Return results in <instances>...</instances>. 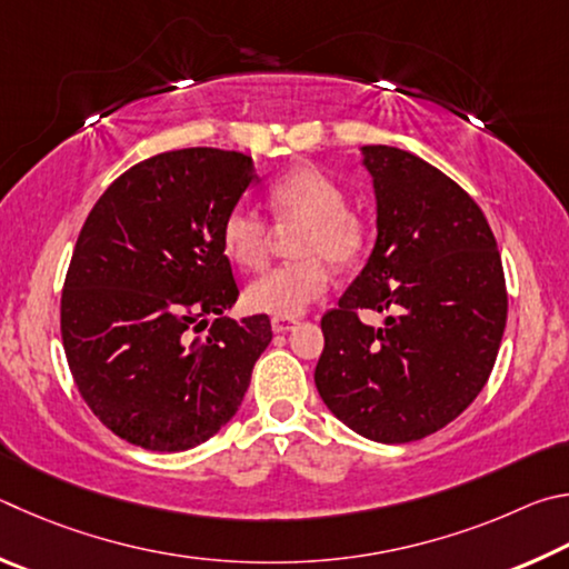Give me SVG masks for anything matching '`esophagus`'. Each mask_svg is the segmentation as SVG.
Masks as SVG:
<instances>
[{
  "label": "esophagus",
  "instance_id": "34e87169",
  "mask_svg": "<svg viewBox=\"0 0 569 569\" xmlns=\"http://www.w3.org/2000/svg\"><path fill=\"white\" fill-rule=\"evenodd\" d=\"M295 325H297V320H292V317H274L272 320V332H290V330H295Z\"/></svg>",
  "mask_w": 569,
  "mask_h": 569
}]
</instances>
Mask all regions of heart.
<instances>
[{"mask_svg": "<svg viewBox=\"0 0 569 569\" xmlns=\"http://www.w3.org/2000/svg\"><path fill=\"white\" fill-rule=\"evenodd\" d=\"M347 192L322 169L300 167L269 187L267 207L277 224L295 227L292 264L269 269L247 284L249 310L274 317H300L330 287V267L355 262L365 249V219L345 204ZM222 249L237 267L262 269L269 254V229L254 209L237 204L222 222Z\"/></svg>", "mask_w": 569, "mask_h": 569, "instance_id": "1", "label": "heart"}]
</instances>
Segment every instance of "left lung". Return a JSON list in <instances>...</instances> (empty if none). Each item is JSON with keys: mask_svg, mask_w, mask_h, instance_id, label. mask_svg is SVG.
Returning <instances> with one entry per match:
<instances>
[{"mask_svg": "<svg viewBox=\"0 0 569 569\" xmlns=\"http://www.w3.org/2000/svg\"><path fill=\"white\" fill-rule=\"evenodd\" d=\"M377 239L322 317L317 392L337 420L382 445L415 442L460 417L490 377L507 322L502 259L482 209L412 152L362 147ZM357 309L387 311L382 328Z\"/></svg>", "mask_w": 569, "mask_h": 569, "instance_id": "8db88e82", "label": "left lung"}]
</instances>
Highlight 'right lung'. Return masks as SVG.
I'll return each mask as SVG.
<instances>
[{"mask_svg": "<svg viewBox=\"0 0 569 569\" xmlns=\"http://www.w3.org/2000/svg\"><path fill=\"white\" fill-rule=\"evenodd\" d=\"M252 157L189 147L117 177L89 212L62 292L69 370L99 422L152 452H182L232 420L272 342L267 315L229 320L239 290L222 222ZM218 320L204 338L206 315Z\"/></svg>", "mask_w": 569, "mask_h": 569, "instance_id": "obj_1", "label": "right lung"}]
</instances>
